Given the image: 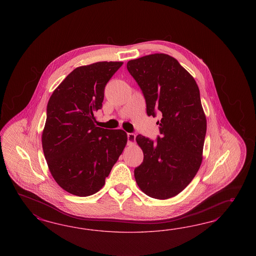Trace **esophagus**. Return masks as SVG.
<instances>
[{"label": "esophagus", "mask_w": 256, "mask_h": 256, "mask_svg": "<svg viewBox=\"0 0 256 256\" xmlns=\"http://www.w3.org/2000/svg\"><path fill=\"white\" fill-rule=\"evenodd\" d=\"M128 144H133L135 142V138H136V135L134 133H128Z\"/></svg>", "instance_id": "obj_1"}]
</instances>
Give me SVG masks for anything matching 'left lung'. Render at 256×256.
<instances>
[{"label": "left lung", "instance_id": "left-lung-1", "mask_svg": "<svg viewBox=\"0 0 256 256\" xmlns=\"http://www.w3.org/2000/svg\"><path fill=\"white\" fill-rule=\"evenodd\" d=\"M146 103L148 116L160 114L156 140L138 135L144 162L135 168L140 188L155 199L181 192L200 168L206 119L194 77L170 55H146L126 64Z\"/></svg>", "mask_w": 256, "mask_h": 256}]
</instances>
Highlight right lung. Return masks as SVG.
<instances>
[{
  "label": "right lung",
  "instance_id": "right-lung-1",
  "mask_svg": "<svg viewBox=\"0 0 256 256\" xmlns=\"http://www.w3.org/2000/svg\"><path fill=\"white\" fill-rule=\"evenodd\" d=\"M122 64L98 62L75 68L48 102L43 152L55 181L70 194L98 192L126 144L124 130L94 124L105 86Z\"/></svg>",
  "mask_w": 256,
  "mask_h": 256
}]
</instances>
